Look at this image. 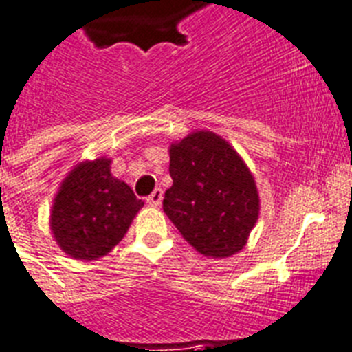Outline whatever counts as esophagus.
<instances>
[{"instance_id":"1","label":"esophagus","mask_w":352,"mask_h":352,"mask_svg":"<svg viewBox=\"0 0 352 352\" xmlns=\"http://www.w3.org/2000/svg\"><path fill=\"white\" fill-rule=\"evenodd\" d=\"M162 199H164V190L162 188H155V192L147 197V203H149L151 207H158Z\"/></svg>"}]
</instances>
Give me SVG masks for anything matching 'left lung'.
I'll list each match as a JSON object with an SVG mask.
<instances>
[{"instance_id": "left-lung-1", "label": "left lung", "mask_w": 352, "mask_h": 352, "mask_svg": "<svg viewBox=\"0 0 352 352\" xmlns=\"http://www.w3.org/2000/svg\"><path fill=\"white\" fill-rule=\"evenodd\" d=\"M173 187L164 212L205 257L226 259L245 248L259 219L254 174L239 153L212 131H194L169 147Z\"/></svg>"}]
</instances>
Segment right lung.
<instances>
[{
    "instance_id": "1",
    "label": "right lung",
    "mask_w": 352,
    "mask_h": 352,
    "mask_svg": "<svg viewBox=\"0 0 352 352\" xmlns=\"http://www.w3.org/2000/svg\"><path fill=\"white\" fill-rule=\"evenodd\" d=\"M144 207L126 182L111 174V158L78 162L54 197L50 230L59 248L78 261L109 254Z\"/></svg>"
}]
</instances>
